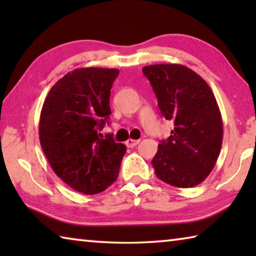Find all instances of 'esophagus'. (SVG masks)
Here are the masks:
<instances>
[{
    "label": "esophagus",
    "instance_id": "1",
    "mask_svg": "<svg viewBox=\"0 0 256 256\" xmlns=\"http://www.w3.org/2000/svg\"><path fill=\"white\" fill-rule=\"evenodd\" d=\"M140 140H133V138H128V140L125 142V144H126L128 148H133V146H136Z\"/></svg>",
    "mask_w": 256,
    "mask_h": 256
}]
</instances>
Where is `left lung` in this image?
Returning <instances> with one entry per match:
<instances>
[{"label":"left lung","instance_id":"obj_1","mask_svg":"<svg viewBox=\"0 0 256 256\" xmlns=\"http://www.w3.org/2000/svg\"><path fill=\"white\" fill-rule=\"evenodd\" d=\"M158 99L162 115L174 122L152 159L159 180L176 188L202 183L214 170L222 144V120L209 84L180 64L142 68Z\"/></svg>","mask_w":256,"mask_h":256}]
</instances>
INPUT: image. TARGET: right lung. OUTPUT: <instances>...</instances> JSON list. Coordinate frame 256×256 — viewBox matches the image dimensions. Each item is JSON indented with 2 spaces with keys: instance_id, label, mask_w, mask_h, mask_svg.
I'll return each instance as SVG.
<instances>
[{
  "instance_id": "right-lung-1",
  "label": "right lung",
  "mask_w": 256,
  "mask_h": 256,
  "mask_svg": "<svg viewBox=\"0 0 256 256\" xmlns=\"http://www.w3.org/2000/svg\"><path fill=\"white\" fill-rule=\"evenodd\" d=\"M118 68H81L52 86L42 105L40 140L52 170L76 192L97 194L118 180L126 151L99 133L112 114Z\"/></svg>"
}]
</instances>
